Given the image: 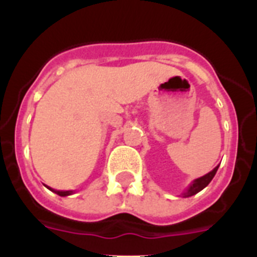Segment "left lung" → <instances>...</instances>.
I'll return each instance as SVG.
<instances>
[{"instance_id":"left-lung-1","label":"left lung","mask_w":257,"mask_h":257,"mask_svg":"<svg viewBox=\"0 0 257 257\" xmlns=\"http://www.w3.org/2000/svg\"><path fill=\"white\" fill-rule=\"evenodd\" d=\"M217 169H219V166H216V167H215L212 171H210L208 174H206L205 176H202V178H198L193 181V183L189 185V188H188V189L183 193L184 198L194 196V194H197L198 192H201L202 189H205L208 184H210V181L213 179V176H215V174H216Z\"/></svg>"}]
</instances>
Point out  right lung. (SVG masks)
I'll return each instance as SVG.
<instances>
[{
	"label": "right lung",
	"instance_id": "add662e5",
	"mask_svg": "<svg viewBox=\"0 0 257 257\" xmlns=\"http://www.w3.org/2000/svg\"><path fill=\"white\" fill-rule=\"evenodd\" d=\"M49 188V187H47ZM50 190H52V192L54 193H56V194H59V196L60 197H67V196H70V194H72V190H54V189H51V188H49Z\"/></svg>",
	"mask_w": 257,
	"mask_h": 257
}]
</instances>
